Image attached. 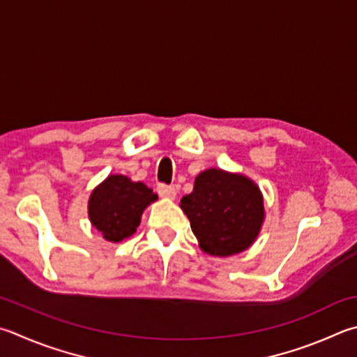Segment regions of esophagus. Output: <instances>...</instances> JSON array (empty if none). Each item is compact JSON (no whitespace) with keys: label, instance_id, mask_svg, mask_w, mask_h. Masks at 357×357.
Wrapping results in <instances>:
<instances>
[{"label":"esophagus","instance_id":"1","mask_svg":"<svg viewBox=\"0 0 357 357\" xmlns=\"http://www.w3.org/2000/svg\"><path fill=\"white\" fill-rule=\"evenodd\" d=\"M158 193L162 198L167 199H174L176 197V189L173 185H165V184H159L158 185Z\"/></svg>","mask_w":357,"mask_h":357}]
</instances>
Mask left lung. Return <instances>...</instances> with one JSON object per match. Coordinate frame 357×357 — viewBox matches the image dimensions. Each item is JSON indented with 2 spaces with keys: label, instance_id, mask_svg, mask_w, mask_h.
Listing matches in <instances>:
<instances>
[{
  "label": "left lung",
  "instance_id": "obj_1",
  "mask_svg": "<svg viewBox=\"0 0 357 357\" xmlns=\"http://www.w3.org/2000/svg\"><path fill=\"white\" fill-rule=\"evenodd\" d=\"M201 251L215 257L234 256L256 242L265 220L259 185L242 173L207 168L193 190L181 199Z\"/></svg>",
  "mask_w": 357,
  "mask_h": 357
}]
</instances>
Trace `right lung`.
Returning <instances> with one entry per match:
<instances>
[{"label":"right lung","instance_id":"right-lung-1","mask_svg":"<svg viewBox=\"0 0 357 357\" xmlns=\"http://www.w3.org/2000/svg\"><path fill=\"white\" fill-rule=\"evenodd\" d=\"M158 201L151 189L125 174H109L90 193L89 218L107 242L131 237L140 225L142 213Z\"/></svg>","mask_w":357,"mask_h":357}]
</instances>
